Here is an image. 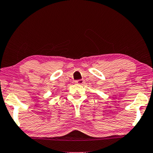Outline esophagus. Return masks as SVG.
I'll return each mask as SVG.
<instances>
[{"instance_id":"1","label":"esophagus","mask_w":153,"mask_h":153,"mask_svg":"<svg viewBox=\"0 0 153 153\" xmlns=\"http://www.w3.org/2000/svg\"><path fill=\"white\" fill-rule=\"evenodd\" d=\"M75 83L76 84H79V85H83L85 83V81L83 79H81V80H78V81H75Z\"/></svg>"}]
</instances>
